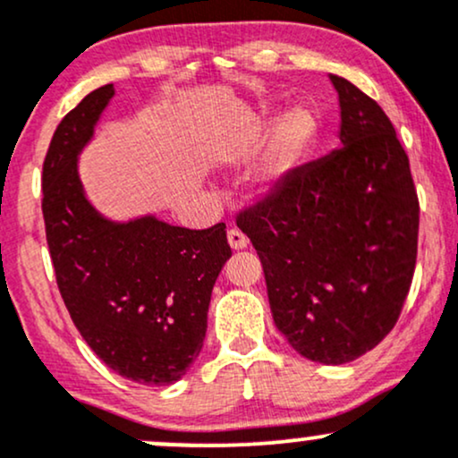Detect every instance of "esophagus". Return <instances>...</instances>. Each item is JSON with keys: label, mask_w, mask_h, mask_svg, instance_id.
<instances>
[{"label": "esophagus", "mask_w": 458, "mask_h": 458, "mask_svg": "<svg viewBox=\"0 0 458 458\" xmlns=\"http://www.w3.org/2000/svg\"><path fill=\"white\" fill-rule=\"evenodd\" d=\"M228 243L233 250H245L247 243H250V239H247V236L241 233L239 228H230L228 230Z\"/></svg>", "instance_id": "esophagus-1"}]
</instances>
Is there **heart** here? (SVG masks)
<instances>
[{
  "label": "heart",
  "mask_w": 458,
  "mask_h": 458,
  "mask_svg": "<svg viewBox=\"0 0 458 458\" xmlns=\"http://www.w3.org/2000/svg\"><path fill=\"white\" fill-rule=\"evenodd\" d=\"M259 118H271L269 105H260ZM318 138V120L303 105L291 107L282 115L273 131L269 148H267L259 167V185L271 191L282 185L293 172L308 159Z\"/></svg>",
  "instance_id": "obj_1"
}]
</instances>
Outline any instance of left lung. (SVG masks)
Masks as SVG:
<instances>
[{"label":"left lung","mask_w":458,"mask_h":458,"mask_svg":"<svg viewBox=\"0 0 458 458\" xmlns=\"http://www.w3.org/2000/svg\"><path fill=\"white\" fill-rule=\"evenodd\" d=\"M340 148L297 167L236 224L259 251L276 327L299 355L340 366L396 325L415 269L420 208L386 112L344 77Z\"/></svg>","instance_id":"8db88e82"}]
</instances>
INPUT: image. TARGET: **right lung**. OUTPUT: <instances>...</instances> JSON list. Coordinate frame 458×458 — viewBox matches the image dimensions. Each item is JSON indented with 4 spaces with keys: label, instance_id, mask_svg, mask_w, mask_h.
<instances>
[{
    "label": "right lung",
    "instance_id": "obj_1",
    "mask_svg": "<svg viewBox=\"0 0 458 458\" xmlns=\"http://www.w3.org/2000/svg\"><path fill=\"white\" fill-rule=\"evenodd\" d=\"M114 94V83L88 94L51 138L47 245L68 314L98 360L124 379L170 386L202 351L215 280L233 251L225 224L189 230L155 215L114 222L92 207L77 163Z\"/></svg>",
    "mask_w": 458,
    "mask_h": 458
}]
</instances>
